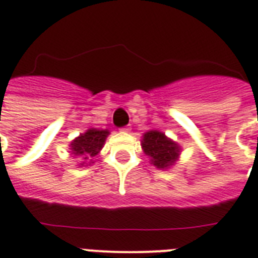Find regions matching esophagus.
<instances>
[{
  "label": "esophagus",
  "instance_id": "1",
  "mask_svg": "<svg viewBox=\"0 0 258 258\" xmlns=\"http://www.w3.org/2000/svg\"><path fill=\"white\" fill-rule=\"evenodd\" d=\"M121 132H122V133H129V132H131V127L129 126L122 127V129H121Z\"/></svg>",
  "mask_w": 258,
  "mask_h": 258
}]
</instances>
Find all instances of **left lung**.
<instances>
[{
	"mask_svg": "<svg viewBox=\"0 0 258 258\" xmlns=\"http://www.w3.org/2000/svg\"><path fill=\"white\" fill-rule=\"evenodd\" d=\"M141 148L150 164L160 170L172 168L181 154V146L157 129H152L142 135Z\"/></svg>",
	"mask_w": 258,
	"mask_h": 258,
	"instance_id": "8db88e82",
	"label": "left lung"
}]
</instances>
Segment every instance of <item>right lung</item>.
<instances>
[{
    "mask_svg": "<svg viewBox=\"0 0 258 258\" xmlns=\"http://www.w3.org/2000/svg\"><path fill=\"white\" fill-rule=\"evenodd\" d=\"M110 132L108 129L89 127L85 133L76 137L69 145L72 157L80 158V166H88L93 164V157L100 153Z\"/></svg>",
    "mask_w": 258,
    "mask_h": 258,
    "instance_id": "right-lung-1",
    "label": "right lung"
}]
</instances>
